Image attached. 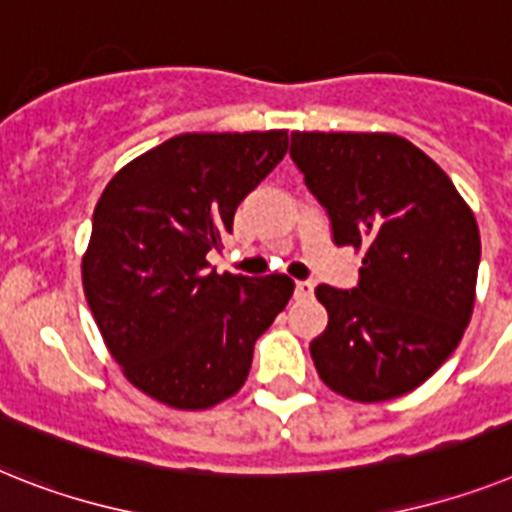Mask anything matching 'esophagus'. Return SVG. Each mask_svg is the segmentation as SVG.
I'll return each mask as SVG.
<instances>
[{"label": "esophagus", "mask_w": 512, "mask_h": 512, "mask_svg": "<svg viewBox=\"0 0 512 512\" xmlns=\"http://www.w3.org/2000/svg\"><path fill=\"white\" fill-rule=\"evenodd\" d=\"M311 293H314V282L311 280L295 282V295H298V298H308Z\"/></svg>", "instance_id": "esophagus-1"}]
</instances>
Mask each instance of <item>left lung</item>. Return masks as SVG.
Here are the masks:
<instances>
[{
  "mask_svg": "<svg viewBox=\"0 0 512 512\" xmlns=\"http://www.w3.org/2000/svg\"><path fill=\"white\" fill-rule=\"evenodd\" d=\"M290 156L363 253L356 290L319 285L327 329L308 350L322 382L353 403L416 390L458 348L476 301L481 240L447 172L395 133L295 130Z\"/></svg>",
  "mask_w": 512,
  "mask_h": 512,
  "instance_id": "1",
  "label": "left lung"
}]
</instances>
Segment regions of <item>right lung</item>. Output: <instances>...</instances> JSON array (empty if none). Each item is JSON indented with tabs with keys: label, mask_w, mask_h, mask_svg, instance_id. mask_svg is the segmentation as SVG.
<instances>
[{
	"label": "right lung",
	"mask_w": 512,
	"mask_h": 512,
	"mask_svg": "<svg viewBox=\"0 0 512 512\" xmlns=\"http://www.w3.org/2000/svg\"><path fill=\"white\" fill-rule=\"evenodd\" d=\"M287 130L180 133L135 156L101 193L83 293L135 390L175 411L232 398L253 342L293 295L287 274L209 272L243 198L280 164Z\"/></svg>",
	"instance_id": "add662e5"
}]
</instances>
